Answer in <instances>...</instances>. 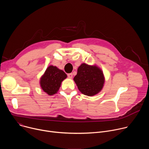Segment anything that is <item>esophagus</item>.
<instances>
[{
    "label": "esophagus",
    "mask_w": 149,
    "mask_h": 149,
    "mask_svg": "<svg viewBox=\"0 0 149 149\" xmlns=\"http://www.w3.org/2000/svg\"><path fill=\"white\" fill-rule=\"evenodd\" d=\"M67 75H68V77L69 78H72V77H73V75H72V74H71V73H70V74H68Z\"/></svg>",
    "instance_id": "34e87169"
}]
</instances>
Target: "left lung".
<instances>
[{
	"label": "left lung",
	"instance_id": "1",
	"mask_svg": "<svg viewBox=\"0 0 149 149\" xmlns=\"http://www.w3.org/2000/svg\"><path fill=\"white\" fill-rule=\"evenodd\" d=\"M74 80L79 91L88 96L98 93L104 82L101 70L95 66H90L86 63H82L79 67Z\"/></svg>",
	"mask_w": 149,
	"mask_h": 149
}]
</instances>
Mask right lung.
Returning <instances> with one entry per match:
<instances>
[{
  "label": "right lung",
  "instance_id": "right-lung-1",
  "mask_svg": "<svg viewBox=\"0 0 149 149\" xmlns=\"http://www.w3.org/2000/svg\"><path fill=\"white\" fill-rule=\"evenodd\" d=\"M67 74L56 67L49 66L40 79V86L48 95L55 94L58 91L61 82L67 78Z\"/></svg>",
  "mask_w": 149,
  "mask_h": 149
}]
</instances>
